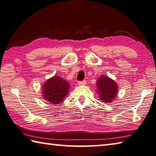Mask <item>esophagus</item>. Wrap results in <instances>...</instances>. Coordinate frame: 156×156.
Listing matches in <instances>:
<instances>
[{"instance_id":"obj_1","label":"esophagus","mask_w":156,"mask_h":156,"mask_svg":"<svg viewBox=\"0 0 156 156\" xmlns=\"http://www.w3.org/2000/svg\"><path fill=\"white\" fill-rule=\"evenodd\" d=\"M86 84H87V81H86V80L78 81V85H85Z\"/></svg>"}]
</instances>
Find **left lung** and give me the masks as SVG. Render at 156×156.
Instances as JSON below:
<instances>
[{
    "mask_svg": "<svg viewBox=\"0 0 156 156\" xmlns=\"http://www.w3.org/2000/svg\"><path fill=\"white\" fill-rule=\"evenodd\" d=\"M100 99L103 102H112L118 94V85L108 76H101L97 81Z\"/></svg>",
    "mask_w": 156,
    "mask_h": 156,
    "instance_id": "obj_1",
    "label": "left lung"
}]
</instances>
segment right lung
Wrapping results in <instances>:
<instances>
[{
	"label": "right lung",
	"mask_w": 156,
	"mask_h": 156,
	"mask_svg": "<svg viewBox=\"0 0 156 156\" xmlns=\"http://www.w3.org/2000/svg\"><path fill=\"white\" fill-rule=\"evenodd\" d=\"M69 87L68 82L55 76L46 81L42 86V96L48 102L56 105L63 101L68 94Z\"/></svg>",
	"instance_id": "right-lung-1"
}]
</instances>
